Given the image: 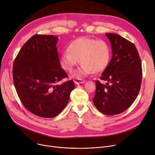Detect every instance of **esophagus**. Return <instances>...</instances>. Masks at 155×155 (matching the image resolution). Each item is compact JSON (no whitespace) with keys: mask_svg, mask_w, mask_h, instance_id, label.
<instances>
[{"mask_svg":"<svg viewBox=\"0 0 155 155\" xmlns=\"http://www.w3.org/2000/svg\"><path fill=\"white\" fill-rule=\"evenodd\" d=\"M85 80L84 79H81V78H75V80H74V82L77 84L78 85L80 84H84L85 83Z\"/></svg>","mask_w":155,"mask_h":155,"instance_id":"1","label":"esophagus"}]
</instances>
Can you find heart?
I'll return each mask as SVG.
<instances>
[{
  "label": "heart",
  "mask_w": 155,
  "mask_h": 155,
  "mask_svg": "<svg viewBox=\"0 0 155 155\" xmlns=\"http://www.w3.org/2000/svg\"><path fill=\"white\" fill-rule=\"evenodd\" d=\"M110 56V48L105 40L81 37L72 41L68 51L61 54L60 63L65 70L71 71L80 58L82 63L74 75L83 77L104 71L108 65Z\"/></svg>",
  "instance_id": "heart-1"
}]
</instances>
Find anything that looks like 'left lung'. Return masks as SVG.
Instances as JSON below:
<instances>
[{"instance_id":"left-lung-1","label":"left lung","mask_w":155,"mask_h":155,"mask_svg":"<svg viewBox=\"0 0 155 155\" xmlns=\"http://www.w3.org/2000/svg\"><path fill=\"white\" fill-rule=\"evenodd\" d=\"M112 57L103 71L100 80L95 81L96 90L93 102L107 115L125 111L137 98L142 80V67L138 50L132 42L121 36L108 33Z\"/></svg>"}]
</instances>
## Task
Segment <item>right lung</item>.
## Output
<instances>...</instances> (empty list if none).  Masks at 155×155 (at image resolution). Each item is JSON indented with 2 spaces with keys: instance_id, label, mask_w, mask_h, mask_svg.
Listing matches in <instances>:
<instances>
[{
  "instance_id": "1",
  "label": "right lung",
  "mask_w": 155,
  "mask_h": 155,
  "mask_svg": "<svg viewBox=\"0 0 155 155\" xmlns=\"http://www.w3.org/2000/svg\"><path fill=\"white\" fill-rule=\"evenodd\" d=\"M58 37L34 35L24 44L14 60V84L22 104L42 118L57 116L67 105L73 80L58 85L68 77L61 68L56 44Z\"/></svg>"
}]
</instances>
